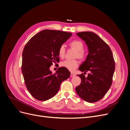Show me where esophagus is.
Masks as SVG:
<instances>
[{"mask_svg": "<svg viewBox=\"0 0 130 130\" xmlns=\"http://www.w3.org/2000/svg\"><path fill=\"white\" fill-rule=\"evenodd\" d=\"M75 76V74H74V73H72L71 74H70V76H71V77H74Z\"/></svg>", "mask_w": 130, "mask_h": 130, "instance_id": "1", "label": "esophagus"}]
</instances>
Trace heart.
<instances>
[{
  "instance_id": "1",
  "label": "heart",
  "mask_w": 130,
  "mask_h": 130,
  "mask_svg": "<svg viewBox=\"0 0 130 130\" xmlns=\"http://www.w3.org/2000/svg\"><path fill=\"white\" fill-rule=\"evenodd\" d=\"M69 46L76 51V53L75 54V57L78 58L81 60L85 59L86 54L84 50V45L81 41L79 40H73L69 43ZM66 52L65 46L61 45L58 50V55L60 57L63 58L66 55ZM78 64H79L78 61L76 59H74V60H68L63 61L61 63V66L68 69L70 72H74L78 67Z\"/></svg>"
}]
</instances>
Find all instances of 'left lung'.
I'll list each match as a JSON object with an SVG mask.
<instances>
[{"label": "left lung", "mask_w": 130, "mask_h": 130, "mask_svg": "<svg viewBox=\"0 0 130 130\" xmlns=\"http://www.w3.org/2000/svg\"><path fill=\"white\" fill-rule=\"evenodd\" d=\"M88 46V54L86 61L78 68L86 73L77 75L81 82L75 90L81 99L88 103L99 101L107 92L112 84L115 62L112 50L96 34L89 31L76 34Z\"/></svg>", "instance_id": "obj_1"}]
</instances>
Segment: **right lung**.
<instances>
[{
  "label": "right lung",
  "mask_w": 130,
  "mask_h": 130,
  "mask_svg": "<svg viewBox=\"0 0 130 130\" xmlns=\"http://www.w3.org/2000/svg\"><path fill=\"white\" fill-rule=\"evenodd\" d=\"M72 36L70 32L44 30L27 42L22 54V72L26 87L35 99L46 101L56 95L62 81L70 75L64 67L53 74L49 68L59 62L60 46Z\"/></svg>",
  "instance_id": "obj_1"
}]
</instances>
